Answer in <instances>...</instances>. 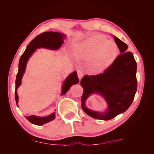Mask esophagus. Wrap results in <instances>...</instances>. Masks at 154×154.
I'll use <instances>...</instances> for the list:
<instances>
[{
	"instance_id": "34e87169",
	"label": "esophagus",
	"mask_w": 154,
	"mask_h": 154,
	"mask_svg": "<svg viewBox=\"0 0 154 154\" xmlns=\"http://www.w3.org/2000/svg\"><path fill=\"white\" fill-rule=\"evenodd\" d=\"M77 72H78V76L79 79H80V80H81L83 76V72L82 71H81V70H78Z\"/></svg>"
}]
</instances>
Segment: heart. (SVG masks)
Instances as JSON below:
<instances>
[{
	"label": "heart",
	"instance_id": "obj_1",
	"mask_svg": "<svg viewBox=\"0 0 154 154\" xmlns=\"http://www.w3.org/2000/svg\"><path fill=\"white\" fill-rule=\"evenodd\" d=\"M118 54V46L113 41L99 35L92 36L78 45L76 57L80 60H90L93 71L99 72L109 67Z\"/></svg>",
	"mask_w": 154,
	"mask_h": 154
}]
</instances>
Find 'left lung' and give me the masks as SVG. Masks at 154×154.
<instances>
[{"label":"left lung","mask_w":154,"mask_h":154,"mask_svg":"<svg viewBox=\"0 0 154 154\" xmlns=\"http://www.w3.org/2000/svg\"><path fill=\"white\" fill-rule=\"evenodd\" d=\"M121 54L103 73L85 75L80 84L83 88L82 108L91 117L97 119L110 120L127 110L131 105L137 91V64L134 55L127 51L128 45L114 36ZM92 93H100L109 105L105 113L88 109L85 102Z\"/></svg>","instance_id":"1"}]
</instances>
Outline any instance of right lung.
<instances>
[{
    "label": "right lung",
    "mask_w": 154,
    "mask_h": 154,
    "mask_svg": "<svg viewBox=\"0 0 154 154\" xmlns=\"http://www.w3.org/2000/svg\"><path fill=\"white\" fill-rule=\"evenodd\" d=\"M65 35L61 34L60 32H44L38 35H37L35 38L32 40V41L27 45L24 53L22 54L19 60L18 63V71L17 74L16 81H15V101L17 105L18 97L17 93V89L21 84L22 78L24 75L26 63L28 61L29 58L31 55L33 53L34 51L37 48H44L50 49H58L59 48L62 46L63 42V37ZM79 82V79L77 76V72L76 71L73 72L72 74L67 78L65 81L63 87L62 94H65L69 90L74 84H77ZM26 119L31 123L36 125H43L45 123L51 122L55 119V113H53L48 117H37L35 116H30L26 117Z\"/></svg>",
    "instance_id": "right-lung-1"
}]
</instances>
